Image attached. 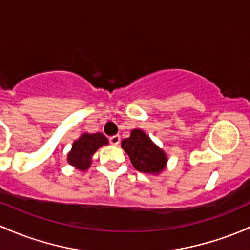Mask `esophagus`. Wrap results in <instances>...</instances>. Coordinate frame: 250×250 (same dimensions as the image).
I'll return each instance as SVG.
<instances>
[{"label": "esophagus", "instance_id": "34e87169", "mask_svg": "<svg viewBox=\"0 0 250 250\" xmlns=\"http://www.w3.org/2000/svg\"><path fill=\"white\" fill-rule=\"evenodd\" d=\"M120 140H121L120 135H112L109 138L110 144H112V145H118V144H120Z\"/></svg>", "mask_w": 250, "mask_h": 250}]
</instances>
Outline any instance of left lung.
Returning <instances> with one entry per match:
<instances>
[{"label": "left lung", "mask_w": 250, "mask_h": 250, "mask_svg": "<svg viewBox=\"0 0 250 250\" xmlns=\"http://www.w3.org/2000/svg\"><path fill=\"white\" fill-rule=\"evenodd\" d=\"M121 147L129 156L138 171L157 175L165 169L167 162L165 152L141 129H133L129 138L122 140Z\"/></svg>", "instance_id": "obj_1"}]
</instances>
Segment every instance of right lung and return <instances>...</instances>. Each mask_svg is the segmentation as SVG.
I'll list each match as a JSON object with an SVG mask.
<instances>
[{"label": "right lung", "instance_id": "right-lung-1", "mask_svg": "<svg viewBox=\"0 0 250 250\" xmlns=\"http://www.w3.org/2000/svg\"><path fill=\"white\" fill-rule=\"evenodd\" d=\"M107 144L109 141L102 133H83L73 143L72 149L68 153V163L81 171H85L90 167L94 152H97L99 147Z\"/></svg>", "mask_w": 250, "mask_h": 250}]
</instances>
